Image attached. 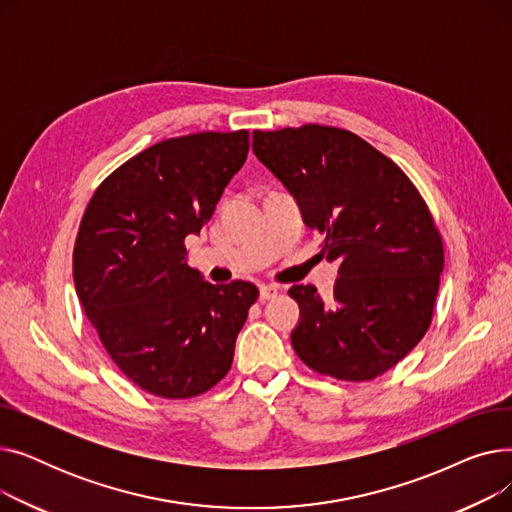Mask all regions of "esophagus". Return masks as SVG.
<instances>
[{"label": "esophagus", "instance_id": "obj_1", "mask_svg": "<svg viewBox=\"0 0 512 512\" xmlns=\"http://www.w3.org/2000/svg\"><path fill=\"white\" fill-rule=\"evenodd\" d=\"M278 292H280V288L274 286V284H261V286H259V297H261V301L274 299Z\"/></svg>", "mask_w": 512, "mask_h": 512}]
</instances>
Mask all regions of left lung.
<instances>
[{
	"instance_id": "obj_1",
	"label": "left lung",
	"mask_w": 512,
	"mask_h": 512,
	"mask_svg": "<svg viewBox=\"0 0 512 512\" xmlns=\"http://www.w3.org/2000/svg\"><path fill=\"white\" fill-rule=\"evenodd\" d=\"M253 151L324 234L336 261L334 294L294 284L299 359L344 382L378 378L407 357L432 324L444 267L442 236L413 182L357 134L305 124L255 130Z\"/></svg>"
}]
</instances>
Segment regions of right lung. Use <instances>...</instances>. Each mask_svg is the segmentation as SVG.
Masks as SVG:
<instances>
[{
	"mask_svg": "<svg viewBox=\"0 0 512 512\" xmlns=\"http://www.w3.org/2000/svg\"><path fill=\"white\" fill-rule=\"evenodd\" d=\"M247 153L249 130L155 143L99 184L80 220V305L107 355L149 394L191 398L232 367L259 290L205 282L186 263L184 238L209 222Z\"/></svg>",
	"mask_w": 512,
	"mask_h": 512,
	"instance_id": "obj_1",
	"label": "right lung"
}]
</instances>
